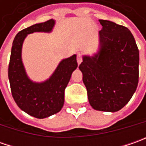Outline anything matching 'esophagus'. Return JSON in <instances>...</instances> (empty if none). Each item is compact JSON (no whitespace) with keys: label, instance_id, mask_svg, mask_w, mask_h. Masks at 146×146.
<instances>
[{"label":"esophagus","instance_id":"obj_1","mask_svg":"<svg viewBox=\"0 0 146 146\" xmlns=\"http://www.w3.org/2000/svg\"><path fill=\"white\" fill-rule=\"evenodd\" d=\"M82 62V56L80 53H78L77 54V62H78V64H80Z\"/></svg>","mask_w":146,"mask_h":146}]
</instances>
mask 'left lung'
Wrapping results in <instances>:
<instances>
[{
  "label": "left lung",
  "instance_id": "left-lung-1",
  "mask_svg": "<svg viewBox=\"0 0 146 146\" xmlns=\"http://www.w3.org/2000/svg\"><path fill=\"white\" fill-rule=\"evenodd\" d=\"M100 48L93 56H83L79 68L94 110L115 112L126 105L137 88L139 50L126 27L99 19Z\"/></svg>",
  "mask_w": 146,
  "mask_h": 146
}]
</instances>
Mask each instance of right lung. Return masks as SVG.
Listing matches in <instances>:
<instances>
[{
  "mask_svg": "<svg viewBox=\"0 0 146 146\" xmlns=\"http://www.w3.org/2000/svg\"><path fill=\"white\" fill-rule=\"evenodd\" d=\"M55 21L50 19L20 31L14 38L9 64L8 76L14 102L22 110L37 119H44L59 112L64 104L65 88L78 66L76 55L60 62L53 75L45 81L33 82L26 73L22 61L25 38L33 32H50Z\"/></svg>",
  "mask_w": 146,
  "mask_h": 146,
  "instance_id": "right-lung-1",
  "label": "right lung"
}]
</instances>
